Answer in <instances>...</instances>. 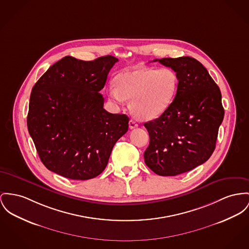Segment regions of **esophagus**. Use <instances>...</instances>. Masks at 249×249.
<instances>
[{"instance_id":"obj_1","label":"esophagus","mask_w":249,"mask_h":249,"mask_svg":"<svg viewBox=\"0 0 249 249\" xmlns=\"http://www.w3.org/2000/svg\"><path fill=\"white\" fill-rule=\"evenodd\" d=\"M136 127H138V124H137L134 120H130V121H129V128H130V129H134V128H136Z\"/></svg>"}]
</instances>
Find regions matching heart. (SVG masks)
Returning a JSON list of instances; mask_svg holds the SVG:
<instances>
[{"instance_id":"obj_1","label":"heart","mask_w":249,"mask_h":249,"mask_svg":"<svg viewBox=\"0 0 249 249\" xmlns=\"http://www.w3.org/2000/svg\"><path fill=\"white\" fill-rule=\"evenodd\" d=\"M178 87V73L171 68L134 67L117 75L115 85L108 88V94L118 103L130 100L133 115L149 121L163 115L170 108Z\"/></svg>"}]
</instances>
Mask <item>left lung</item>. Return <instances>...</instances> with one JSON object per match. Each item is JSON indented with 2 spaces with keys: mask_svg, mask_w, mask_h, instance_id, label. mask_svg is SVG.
Masks as SVG:
<instances>
[{
  "mask_svg": "<svg viewBox=\"0 0 249 249\" xmlns=\"http://www.w3.org/2000/svg\"><path fill=\"white\" fill-rule=\"evenodd\" d=\"M153 61L173 69L179 87L165 113L144 124L150 138L144 162L157 175L173 177L211 158L225 110L219 87L198 60L181 56Z\"/></svg>",
  "mask_w": 249,
  "mask_h": 249,
  "instance_id": "1",
  "label": "left lung"
}]
</instances>
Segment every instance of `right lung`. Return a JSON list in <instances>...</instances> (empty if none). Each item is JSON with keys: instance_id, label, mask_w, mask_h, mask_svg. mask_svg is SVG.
<instances>
[{"instance_id": "obj_1", "label": "right lung", "mask_w": 249, "mask_h": 249, "mask_svg": "<svg viewBox=\"0 0 249 249\" xmlns=\"http://www.w3.org/2000/svg\"><path fill=\"white\" fill-rule=\"evenodd\" d=\"M118 61L106 55L84 61L67 55L32 89L27 127L40 160L70 179L87 180L105 170L128 117L104 108L100 90Z\"/></svg>"}]
</instances>
